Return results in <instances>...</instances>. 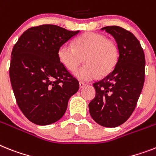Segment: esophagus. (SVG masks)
<instances>
[{
  "instance_id": "1",
  "label": "esophagus",
  "mask_w": 156,
  "mask_h": 156,
  "mask_svg": "<svg viewBox=\"0 0 156 156\" xmlns=\"http://www.w3.org/2000/svg\"><path fill=\"white\" fill-rule=\"evenodd\" d=\"M86 85L85 84L84 82H79V87H80V89H82L84 88L85 86H86Z\"/></svg>"
}]
</instances>
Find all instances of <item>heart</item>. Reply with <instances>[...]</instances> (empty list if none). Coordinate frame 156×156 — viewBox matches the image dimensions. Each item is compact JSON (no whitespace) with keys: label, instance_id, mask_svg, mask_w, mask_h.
Returning <instances> with one entry per match:
<instances>
[{"label":"heart","instance_id":"1","mask_svg":"<svg viewBox=\"0 0 156 156\" xmlns=\"http://www.w3.org/2000/svg\"><path fill=\"white\" fill-rule=\"evenodd\" d=\"M84 56L86 64L73 74L78 80L88 82L113 70L118 61V47L102 34L86 32L74 40V48L65 44L58 51L60 62L70 71L75 70Z\"/></svg>","mask_w":156,"mask_h":156}]
</instances>
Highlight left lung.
I'll list each match as a JSON object with an SVG mask.
<instances>
[{
	"instance_id": "obj_1",
	"label": "left lung",
	"mask_w": 156,
	"mask_h": 156,
	"mask_svg": "<svg viewBox=\"0 0 156 156\" xmlns=\"http://www.w3.org/2000/svg\"><path fill=\"white\" fill-rule=\"evenodd\" d=\"M101 30L115 39L119 58L110 74L94 84L96 96L89 110L98 125L114 128L125 123L136 108L144 82L145 57L140 42L130 31L119 26Z\"/></svg>"
}]
</instances>
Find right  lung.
<instances>
[{"mask_svg":"<svg viewBox=\"0 0 156 156\" xmlns=\"http://www.w3.org/2000/svg\"><path fill=\"white\" fill-rule=\"evenodd\" d=\"M78 33L44 24L26 30L14 45L9 68L12 87L20 110L36 125L62 118L68 101L79 89L58 57V48Z\"/></svg>","mask_w":156,"mask_h":156,"instance_id":"obj_1","label":"right lung"}]
</instances>
